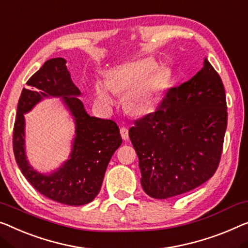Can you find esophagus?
<instances>
[{
  "instance_id": "34e87169",
  "label": "esophagus",
  "mask_w": 248,
  "mask_h": 248,
  "mask_svg": "<svg viewBox=\"0 0 248 248\" xmlns=\"http://www.w3.org/2000/svg\"><path fill=\"white\" fill-rule=\"evenodd\" d=\"M120 134H121V137H123L124 140H128L129 138V132H128V129L127 128H120Z\"/></svg>"
}]
</instances>
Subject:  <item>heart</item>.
Wrapping results in <instances>:
<instances>
[{"mask_svg": "<svg viewBox=\"0 0 248 248\" xmlns=\"http://www.w3.org/2000/svg\"><path fill=\"white\" fill-rule=\"evenodd\" d=\"M150 59L129 62L110 70L106 83L94 84V94L105 107H111L113 98L109 89L116 93H124L123 107L132 116H143L155 108L159 98L160 75L155 71Z\"/></svg>", "mask_w": 248, "mask_h": 248, "instance_id": "heart-1", "label": "heart"}]
</instances>
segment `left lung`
Listing matches in <instances>:
<instances>
[{"instance_id":"obj_1","label":"left lung","mask_w":248,"mask_h":248,"mask_svg":"<svg viewBox=\"0 0 248 248\" xmlns=\"http://www.w3.org/2000/svg\"><path fill=\"white\" fill-rule=\"evenodd\" d=\"M226 127L223 81L205 58L201 71L170 89L156 111L129 129L145 193L157 199L170 198L212 178Z\"/></svg>"}]
</instances>
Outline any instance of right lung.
<instances>
[{
  "label": "right lung",
  "instance_id": "obj_1",
  "mask_svg": "<svg viewBox=\"0 0 248 248\" xmlns=\"http://www.w3.org/2000/svg\"><path fill=\"white\" fill-rule=\"evenodd\" d=\"M65 63L63 58L47 60L30 78L29 88L22 90L14 124L13 151L18 168L39 193L61 204L81 206L99 194L109 161L123 139L114 121L89 116ZM46 97H60L76 124L69 159L50 174L35 171L25 154L24 114Z\"/></svg>",
  "mask_w": 248,
  "mask_h": 248
}]
</instances>
